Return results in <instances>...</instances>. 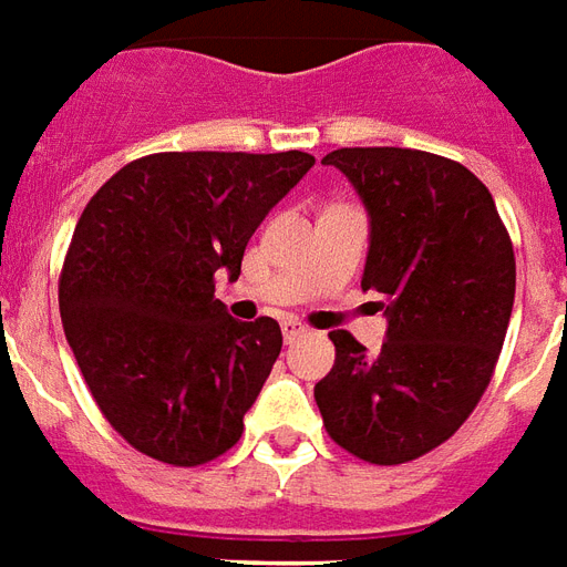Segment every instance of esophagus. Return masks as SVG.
<instances>
[{"mask_svg": "<svg viewBox=\"0 0 567 567\" xmlns=\"http://www.w3.org/2000/svg\"><path fill=\"white\" fill-rule=\"evenodd\" d=\"M282 337H285V342L291 346L295 339L303 337V327L297 324V321H291V318H285V321H282Z\"/></svg>", "mask_w": 567, "mask_h": 567, "instance_id": "obj_1", "label": "esophagus"}]
</instances>
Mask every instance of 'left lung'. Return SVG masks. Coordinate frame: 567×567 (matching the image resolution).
Listing matches in <instances>:
<instances>
[{"label": "left lung", "instance_id": "left-lung-1", "mask_svg": "<svg viewBox=\"0 0 567 567\" xmlns=\"http://www.w3.org/2000/svg\"><path fill=\"white\" fill-rule=\"evenodd\" d=\"M339 167L369 216L363 291L388 297L381 351L333 330L316 384L330 439L375 465L433 451L475 412L514 309V246L496 200L460 162L400 146H346Z\"/></svg>", "mask_w": 567, "mask_h": 567}]
</instances>
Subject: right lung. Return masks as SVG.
<instances>
[{
  "mask_svg": "<svg viewBox=\"0 0 567 567\" xmlns=\"http://www.w3.org/2000/svg\"><path fill=\"white\" fill-rule=\"evenodd\" d=\"M316 158L155 153L116 171L83 209L60 279V316L92 400L125 442L200 465L240 442L282 351L272 318L237 321L216 272L240 276L267 213Z\"/></svg>",
  "mask_w": 567,
  "mask_h": 567,
  "instance_id": "add662e5",
  "label": "right lung"
}]
</instances>
